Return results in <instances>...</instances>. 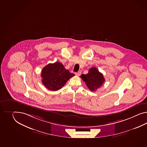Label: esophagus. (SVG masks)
Returning <instances> with one entry per match:
<instances>
[{
  "instance_id": "1",
  "label": "esophagus",
  "mask_w": 147,
  "mask_h": 147,
  "mask_svg": "<svg viewBox=\"0 0 147 147\" xmlns=\"http://www.w3.org/2000/svg\"><path fill=\"white\" fill-rule=\"evenodd\" d=\"M75 75H76V76H80V75H81V72H76L75 73Z\"/></svg>"
}]
</instances>
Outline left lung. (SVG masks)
Wrapping results in <instances>:
<instances>
[{
    "instance_id": "obj_1",
    "label": "left lung",
    "mask_w": 147,
    "mask_h": 147,
    "mask_svg": "<svg viewBox=\"0 0 147 147\" xmlns=\"http://www.w3.org/2000/svg\"><path fill=\"white\" fill-rule=\"evenodd\" d=\"M81 78L86 82L89 89L92 91L99 88L105 81L103 74L96 67L90 68L88 74H82Z\"/></svg>"
}]
</instances>
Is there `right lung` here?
<instances>
[{
	"mask_svg": "<svg viewBox=\"0 0 147 147\" xmlns=\"http://www.w3.org/2000/svg\"><path fill=\"white\" fill-rule=\"evenodd\" d=\"M74 75L65 69L61 63L55 62L43 67L41 76L44 86L48 89L54 91L61 89L68 80Z\"/></svg>",
	"mask_w": 147,
	"mask_h": 147,
	"instance_id": "1",
	"label": "right lung"
}]
</instances>
